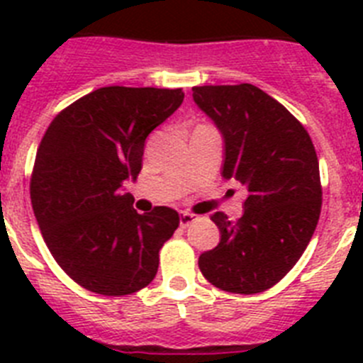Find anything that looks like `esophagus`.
Listing matches in <instances>:
<instances>
[{
    "label": "esophagus",
    "mask_w": 363,
    "mask_h": 363,
    "mask_svg": "<svg viewBox=\"0 0 363 363\" xmlns=\"http://www.w3.org/2000/svg\"><path fill=\"white\" fill-rule=\"evenodd\" d=\"M194 220H196V214L187 213V211H184V213H179V225H182V227H189Z\"/></svg>",
    "instance_id": "34e87169"
}]
</instances>
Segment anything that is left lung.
<instances>
[{
  "mask_svg": "<svg viewBox=\"0 0 363 363\" xmlns=\"http://www.w3.org/2000/svg\"><path fill=\"white\" fill-rule=\"evenodd\" d=\"M192 98L223 136L221 176L249 192L238 221L211 216L221 238L198 265L218 289L264 293L294 267L318 223L316 150L303 125L251 83L192 86Z\"/></svg>",
  "mask_w": 363,
  "mask_h": 363,
  "instance_id": "obj_1",
  "label": "left lung"
}]
</instances>
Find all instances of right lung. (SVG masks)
<instances>
[{
    "label": "right lung",
    "instance_id": "obj_1",
    "mask_svg": "<svg viewBox=\"0 0 363 363\" xmlns=\"http://www.w3.org/2000/svg\"><path fill=\"white\" fill-rule=\"evenodd\" d=\"M182 89L101 86L63 108L38 147L30 201L43 240L74 281L104 296L143 289L179 225L169 207L138 214L123 192L145 140L184 101Z\"/></svg>",
    "mask_w": 363,
    "mask_h": 363
}]
</instances>
